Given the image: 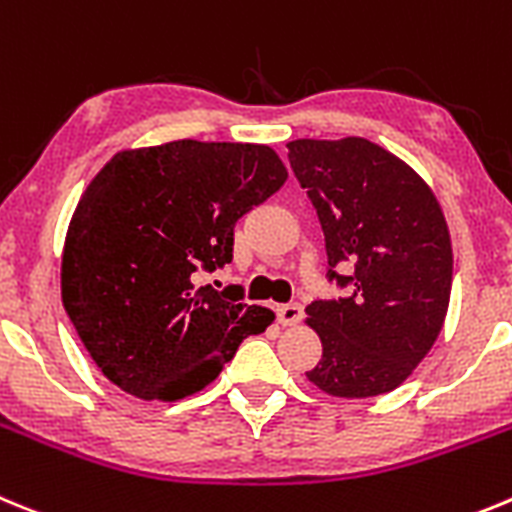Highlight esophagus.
Segmentation results:
<instances>
[{"label": "esophagus", "instance_id": "esophagus-1", "mask_svg": "<svg viewBox=\"0 0 512 512\" xmlns=\"http://www.w3.org/2000/svg\"><path fill=\"white\" fill-rule=\"evenodd\" d=\"M303 319V308L298 303H283L278 306V321L283 326H296Z\"/></svg>", "mask_w": 512, "mask_h": 512}]
</instances>
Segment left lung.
Listing matches in <instances>:
<instances>
[{
    "mask_svg": "<svg viewBox=\"0 0 512 512\" xmlns=\"http://www.w3.org/2000/svg\"><path fill=\"white\" fill-rule=\"evenodd\" d=\"M326 239V278L347 298L306 306L321 339L308 380L336 398L390 393L434 347L451 293V239L434 191L365 137L288 142ZM336 266H349L342 276Z\"/></svg>",
    "mask_w": 512,
    "mask_h": 512,
    "instance_id": "8db88e82",
    "label": "left lung"
}]
</instances>
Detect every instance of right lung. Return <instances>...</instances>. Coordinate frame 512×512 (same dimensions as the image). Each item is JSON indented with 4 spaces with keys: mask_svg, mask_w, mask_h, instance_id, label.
I'll return each instance as SVG.
<instances>
[{
    "mask_svg": "<svg viewBox=\"0 0 512 512\" xmlns=\"http://www.w3.org/2000/svg\"><path fill=\"white\" fill-rule=\"evenodd\" d=\"M288 178L273 147L176 140L122 150L68 224L61 296L104 377L142 400L206 388L273 324L242 290L196 285L232 262L234 224Z\"/></svg>",
    "mask_w": 512,
    "mask_h": 512,
    "instance_id": "right-lung-1",
    "label": "right lung"
}]
</instances>
